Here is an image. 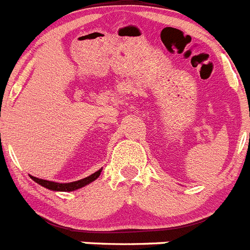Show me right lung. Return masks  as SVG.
<instances>
[{"mask_svg": "<svg viewBox=\"0 0 250 250\" xmlns=\"http://www.w3.org/2000/svg\"><path fill=\"white\" fill-rule=\"evenodd\" d=\"M101 170L102 169H99L97 172H95V173L91 174V176L86 177V178H83V180L76 181V182H70V183H57V182H52V181L40 180V178H36V177H33V176H30V177H31L36 183H39V185H42V186L45 187V188L53 189V191L69 192V191H74V189L81 188V187L86 186V185H88V183L93 182V181H95L100 174H101Z\"/></svg>", "mask_w": 250, "mask_h": 250, "instance_id": "1", "label": "right lung"}]
</instances>
